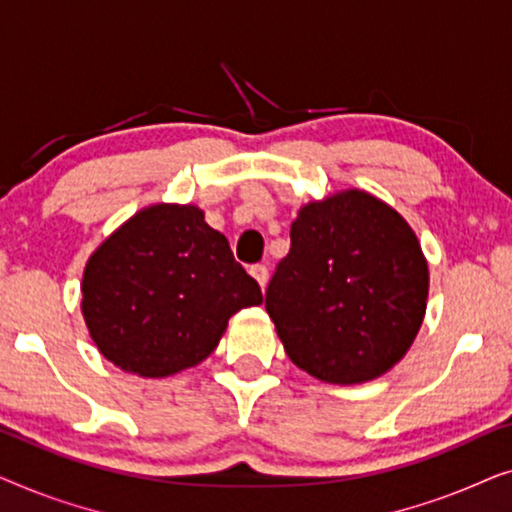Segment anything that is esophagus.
<instances>
[{
	"label": "esophagus",
	"instance_id": "obj_1",
	"mask_svg": "<svg viewBox=\"0 0 512 512\" xmlns=\"http://www.w3.org/2000/svg\"><path fill=\"white\" fill-rule=\"evenodd\" d=\"M249 272H251V277H254L258 284H261V289H265V284H268V275H270L268 268L258 263V265H251Z\"/></svg>",
	"mask_w": 512,
	"mask_h": 512
}]
</instances>
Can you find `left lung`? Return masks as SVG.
<instances>
[{
	"label": "left lung",
	"instance_id": "8db88e82",
	"mask_svg": "<svg viewBox=\"0 0 512 512\" xmlns=\"http://www.w3.org/2000/svg\"><path fill=\"white\" fill-rule=\"evenodd\" d=\"M429 298V263L408 221L349 188L300 207L265 291L284 352L328 384L380 377L408 354Z\"/></svg>",
	"mask_w": 512,
	"mask_h": 512
}]
</instances>
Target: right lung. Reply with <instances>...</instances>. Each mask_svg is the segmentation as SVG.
I'll return each instance as SVG.
<instances>
[{
    "label": "right lung",
    "instance_id": "obj_1",
    "mask_svg": "<svg viewBox=\"0 0 512 512\" xmlns=\"http://www.w3.org/2000/svg\"><path fill=\"white\" fill-rule=\"evenodd\" d=\"M263 293L226 235L195 205L156 202L88 258L81 312L104 359L139 377H170L214 352L228 319Z\"/></svg>",
    "mask_w": 512,
    "mask_h": 512
}]
</instances>
